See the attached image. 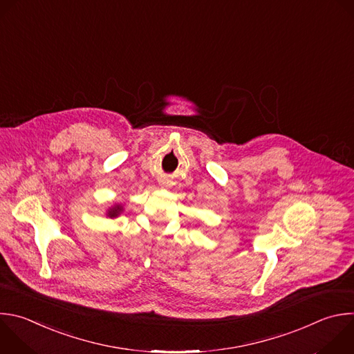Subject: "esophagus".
Here are the masks:
<instances>
[{
  "instance_id": "1",
  "label": "esophagus",
  "mask_w": 354,
  "mask_h": 354,
  "mask_svg": "<svg viewBox=\"0 0 354 354\" xmlns=\"http://www.w3.org/2000/svg\"><path fill=\"white\" fill-rule=\"evenodd\" d=\"M160 186H161V187H165V182L161 180V182H160Z\"/></svg>"
}]
</instances>
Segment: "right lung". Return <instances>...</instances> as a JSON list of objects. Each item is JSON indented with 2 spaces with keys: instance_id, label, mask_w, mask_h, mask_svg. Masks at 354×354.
Wrapping results in <instances>:
<instances>
[{
  "instance_id": "1",
  "label": "right lung",
  "mask_w": 354,
  "mask_h": 354,
  "mask_svg": "<svg viewBox=\"0 0 354 354\" xmlns=\"http://www.w3.org/2000/svg\"><path fill=\"white\" fill-rule=\"evenodd\" d=\"M122 211H124V207H122L121 204H113V205H111V207L106 209L105 215H106L108 218H118V216H120V215L122 214Z\"/></svg>"
}]
</instances>
